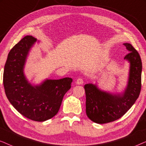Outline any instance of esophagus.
Here are the masks:
<instances>
[{
  "mask_svg": "<svg viewBox=\"0 0 146 146\" xmlns=\"http://www.w3.org/2000/svg\"><path fill=\"white\" fill-rule=\"evenodd\" d=\"M76 84L78 85H82L84 84V80L82 78H78L77 79V80L76 81Z\"/></svg>",
  "mask_w": 146,
  "mask_h": 146,
  "instance_id": "1",
  "label": "esophagus"
}]
</instances>
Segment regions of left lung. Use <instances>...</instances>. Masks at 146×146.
I'll list each match as a JSON object with an SVG mask.
<instances>
[{
	"label": "left lung",
	"mask_w": 146,
	"mask_h": 146,
	"mask_svg": "<svg viewBox=\"0 0 146 146\" xmlns=\"http://www.w3.org/2000/svg\"><path fill=\"white\" fill-rule=\"evenodd\" d=\"M123 45L129 51L124 59L130 63L128 82L124 92L112 94L100 90L92 84L84 86L86 115L95 123H106L120 118L139 97L142 70L140 56L131 44L124 43Z\"/></svg>",
	"instance_id": "8db88e82"
}]
</instances>
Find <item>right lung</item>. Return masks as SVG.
I'll use <instances>...</instances> for the list:
<instances>
[{"mask_svg":"<svg viewBox=\"0 0 146 146\" xmlns=\"http://www.w3.org/2000/svg\"><path fill=\"white\" fill-rule=\"evenodd\" d=\"M36 41L33 36H26L11 50L4 69L3 84L8 100L20 113L32 120L44 121L58 113L72 79L46 80L39 86L29 82L23 70Z\"/></svg>","mask_w":146,"mask_h":146,"instance_id":"right-lung-1","label":"right lung"}]
</instances>
